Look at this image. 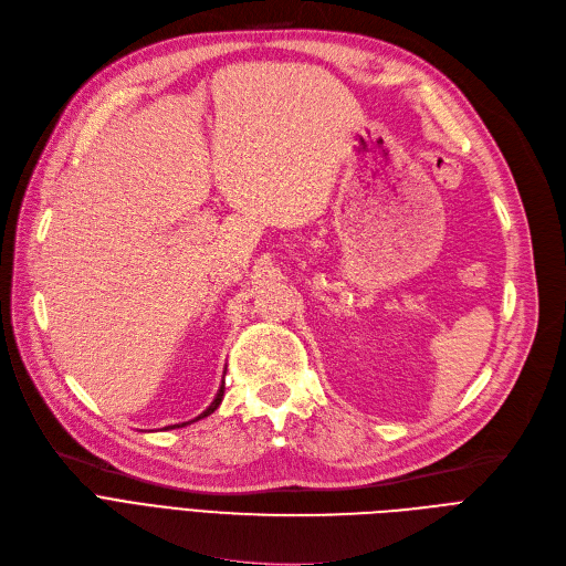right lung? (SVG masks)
<instances>
[{
  "label": "right lung",
  "mask_w": 566,
  "mask_h": 566,
  "mask_svg": "<svg viewBox=\"0 0 566 566\" xmlns=\"http://www.w3.org/2000/svg\"><path fill=\"white\" fill-rule=\"evenodd\" d=\"M223 389H226V387H223V385H221V389H219V394H217V398H213V400H211V406H209V408H207V410H205V412H202V415H200V417H196V419H193V421H198V419H202V417H209V415H211V412H213V410H217V408H219V406H221V400H223ZM186 423H188V421H186ZM186 423H175V426H168V428H179V426H186Z\"/></svg>",
  "instance_id": "right-lung-1"
}]
</instances>
